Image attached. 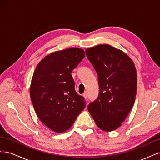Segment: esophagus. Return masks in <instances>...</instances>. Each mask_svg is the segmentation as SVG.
<instances>
[{
    "instance_id": "34e87169",
    "label": "esophagus",
    "mask_w": 160,
    "mask_h": 160,
    "mask_svg": "<svg viewBox=\"0 0 160 160\" xmlns=\"http://www.w3.org/2000/svg\"><path fill=\"white\" fill-rule=\"evenodd\" d=\"M83 96L84 97V98H85V99L88 98V93H87V92H86V91H85V93L83 94Z\"/></svg>"
}]
</instances>
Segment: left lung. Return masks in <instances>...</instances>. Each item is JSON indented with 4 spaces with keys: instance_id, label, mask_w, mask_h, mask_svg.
Masks as SVG:
<instances>
[{
    "instance_id": "obj_1",
    "label": "left lung",
    "mask_w": 160,
    "mask_h": 160,
    "mask_svg": "<svg viewBox=\"0 0 160 160\" xmlns=\"http://www.w3.org/2000/svg\"><path fill=\"white\" fill-rule=\"evenodd\" d=\"M86 55L98 75L99 94L88 111L96 125L105 132L122 125L133 106L137 72L133 61L109 45L87 49Z\"/></svg>"
}]
</instances>
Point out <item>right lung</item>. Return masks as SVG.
<instances>
[{"label":"right lung","mask_w":160,"mask_h":160,"mask_svg":"<svg viewBox=\"0 0 160 160\" xmlns=\"http://www.w3.org/2000/svg\"><path fill=\"white\" fill-rule=\"evenodd\" d=\"M85 55L79 48L53 52L43 58L34 71L30 87L34 109L41 122L55 132L68 130L85 107L71 75Z\"/></svg>","instance_id":"1"}]
</instances>
